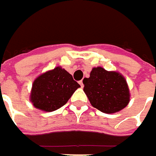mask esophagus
<instances>
[{
  "mask_svg": "<svg viewBox=\"0 0 156 156\" xmlns=\"http://www.w3.org/2000/svg\"><path fill=\"white\" fill-rule=\"evenodd\" d=\"M79 85L81 86V87H84V84H83V81H82V80H80V81H79Z\"/></svg>",
  "mask_w": 156,
  "mask_h": 156,
  "instance_id": "esophagus-1",
  "label": "esophagus"
}]
</instances>
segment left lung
Wrapping results in <instances>:
<instances>
[{
	"instance_id": "left-lung-1",
	"label": "left lung",
	"mask_w": 156,
	"mask_h": 156,
	"mask_svg": "<svg viewBox=\"0 0 156 156\" xmlns=\"http://www.w3.org/2000/svg\"><path fill=\"white\" fill-rule=\"evenodd\" d=\"M84 92L91 105L101 112L113 114L125 108L130 100L129 88L118 72L101 67L93 68L90 77L84 78Z\"/></svg>"
}]
</instances>
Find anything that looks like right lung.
<instances>
[{
  "mask_svg": "<svg viewBox=\"0 0 156 156\" xmlns=\"http://www.w3.org/2000/svg\"><path fill=\"white\" fill-rule=\"evenodd\" d=\"M78 87L79 84L67 70L57 67L34 80L30 101L36 108L55 111L64 106Z\"/></svg>",
  "mask_w": 156,
  "mask_h": 156,
  "instance_id": "add662e5",
  "label": "right lung"
}]
</instances>
